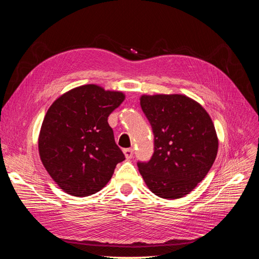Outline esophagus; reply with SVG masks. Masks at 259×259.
Returning <instances> with one entry per match:
<instances>
[{"label":"esophagus","instance_id":"esophagus-1","mask_svg":"<svg viewBox=\"0 0 259 259\" xmlns=\"http://www.w3.org/2000/svg\"><path fill=\"white\" fill-rule=\"evenodd\" d=\"M123 152H124V155H125V158H126V159H132L133 155H134V150H133L132 148L124 149Z\"/></svg>","mask_w":259,"mask_h":259}]
</instances>
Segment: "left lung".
Here are the masks:
<instances>
[{
    "instance_id": "8db88e82",
    "label": "left lung",
    "mask_w": 259,
    "mask_h": 259,
    "mask_svg": "<svg viewBox=\"0 0 259 259\" xmlns=\"http://www.w3.org/2000/svg\"><path fill=\"white\" fill-rule=\"evenodd\" d=\"M140 107L150 122L154 152L138 162L146 185L160 198L189 194L216 159L218 138L210 116L197 101L180 94L143 95Z\"/></svg>"
}]
</instances>
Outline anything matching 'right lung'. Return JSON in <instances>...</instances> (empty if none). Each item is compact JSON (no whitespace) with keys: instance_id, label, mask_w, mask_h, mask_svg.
Segmentation results:
<instances>
[{"instance_id":"obj_1","label":"right lung","mask_w":259,"mask_h":259,"mask_svg":"<svg viewBox=\"0 0 259 259\" xmlns=\"http://www.w3.org/2000/svg\"><path fill=\"white\" fill-rule=\"evenodd\" d=\"M122 92L95 84L72 89L54 101L38 135L45 169L62 190L74 197L98 192L125 160L108 116L119 107Z\"/></svg>"}]
</instances>
